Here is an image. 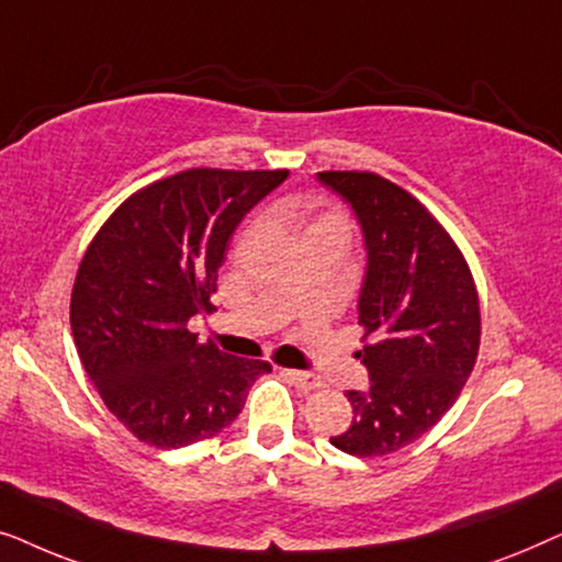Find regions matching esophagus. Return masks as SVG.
<instances>
[{"label":"esophagus","instance_id":"esophagus-1","mask_svg":"<svg viewBox=\"0 0 562 562\" xmlns=\"http://www.w3.org/2000/svg\"><path fill=\"white\" fill-rule=\"evenodd\" d=\"M283 375H286V379L294 383V386H299L302 391H312V389H319L322 386V381L317 379V375L314 373H306V371H283Z\"/></svg>","mask_w":562,"mask_h":562}]
</instances>
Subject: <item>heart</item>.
<instances>
[{
	"label": "heart",
	"mask_w": 562,
	"mask_h": 562,
	"mask_svg": "<svg viewBox=\"0 0 562 562\" xmlns=\"http://www.w3.org/2000/svg\"><path fill=\"white\" fill-rule=\"evenodd\" d=\"M283 217H286L291 225H299V222H302V210H299L296 204H286V206H283ZM317 233L337 235V237H342V240H348V237H350V222L340 212H319V214H314V217L306 220V225L302 229V237L317 235Z\"/></svg>",
	"instance_id": "heart-1"
}]
</instances>
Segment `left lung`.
<instances>
[{
	"label": "left lung",
	"mask_w": 562,
	"mask_h": 562,
	"mask_svg": "<svg viewBox=\"0 0 562 562\" xmlns=\"http://www.w3.org/2000/svg\"><path fill=\"white\" fill-rule=\"evenodd\" d=\"M356 212L368 252L358 299L371 386L348 391L352 422L337 450L381 458L419 440L456 404L475 366L481 310L471 268L445 227L396 183L368 171H322Z\"/></svg>",
	"instance_id": "1"
}]
</instances>
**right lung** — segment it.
<instances>
[{
  "mask_svg": "<svg viewBox=\"0 0 562 562\" xmlns=\"http://www.w3.org/2000/svg\"><path fill=\"white\" fill-rule=\"evenodd\" d=\"M289 171L189 168L125 199L83 252L71 333L106 409L140 442L187 448L243 412L266 360L235 358L189 333L212 312L240 220Z\"/></svg>",
  "mask_w": 562,
  "mask_h": 562,
  "instance_id": "obj_1",
  "label": "right lung"
}]
</instances>
